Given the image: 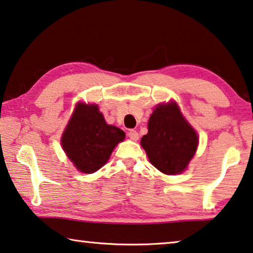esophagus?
I'll return each mask as SVG.
<instances>
[{
	"label": "esophagus",
	"instance_id": "obj_1",
	"mask_svg": "<svg viewBox=\"0 0 253 253\" xmlns=\"http://www.w3.org/2000/svg\"><path fill=\"white\" fill-rule=\"evenodd\" d=\"M128 137H129L130 139H133V141H137L138 139V133L134 129H131L128 131Z\"/></svg>",
	"mask_w": 253,
	"mask_h": 253
}]
</instances>
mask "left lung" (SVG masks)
I'll list each match as a JSON object with an SVG mask.
<instances>
[{"instance_id": "obj_1", "label": "left lung", "mask_w": 253, "mask_h": 253, "mask_svg": "<svg viewBox=\"0 0 253 253\" xmlns=\"http://www.w3.org/2000/svg\"><path fill=\"white\" fill-rule=\"evenodd\" d=\"M148 133L141 139L150 162L166 174L186 169L198 145V136L174 102L160 105L148 120Z\"/></svg>"}]
</instances>
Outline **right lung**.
Returning <instances> with one entry per match:
<instances>
[{
	"mask_svg": "<svg viewBox=\"0 0 253 253\" xmlns=\"http://www.w3.org/2000/svg\"><path fill=\"white\" fill-rule=\"evenodd\" d=\"M124 138L122 129L107 125L98 106L79 103L62 136V145L76 169L93 173L109 160Z\"/></svg>",
	"mask_w": 253,
	"mask_h": 253,
	"instance_id": "obj_1",
	"label": "right lung"
}]
</instances>
